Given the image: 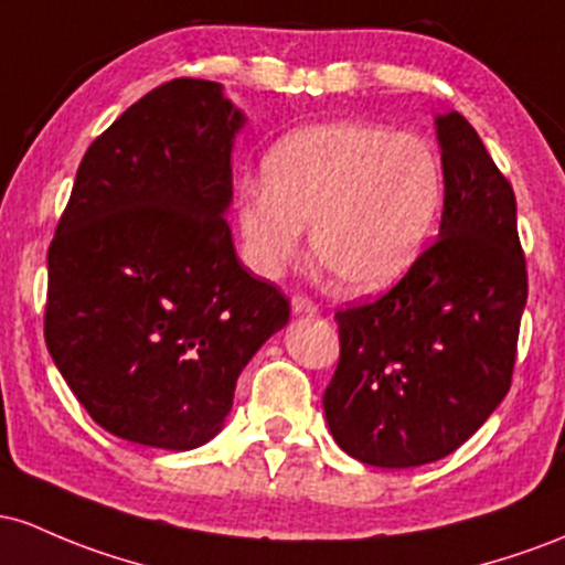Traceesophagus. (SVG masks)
Wrapping results in <instances>:
<instances>
[{
	"label": "esophagus",
	"instance_id": "obj_1",
	"mask_svg": "<svg viewBox=\"0 0 565 565\" xmlns=\"http://www.w3.org/2000/svg\"><path fill=\"white\" fill-rule=\"evenodd\" d=\"M290 309H294L296 317H317V303L312 299H303V296H296L294 303H290Z\"/></svg>",
	"mask_w": 565,
	"mask_h": 565
}]
</instances>
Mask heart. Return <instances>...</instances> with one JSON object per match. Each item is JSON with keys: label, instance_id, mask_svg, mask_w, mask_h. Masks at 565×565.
I'll return each mask as SVG.
<instances>
[{"label": "heart", "instance_id": "1", "mask_svg": "<svg viewBox=\"0 0 565 565\" xmlns=\"http://www.w3.org/2000/svg\"><path fill=\"white\" fill-rule=\"evenodd\" d=\"M262 179L237 200L248 264L277 277L299 256L303 226L312 224L317 264L354 296L379 294L411 275L446 200L435 146L365 119L290 132L269 149Z\"/></svg>", "mask_w": 565, "mask_h": 565}]
</instances>
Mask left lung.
Here are the masks:
<instances>
[{"label": "left lung", "mask_w": 565, "mask_h": 565, "mask_svg": "<svg viewBox=\"0 0 565 565\" xmlns=\"http://www.w3.org/2000/svg\"><path fill=\"white\" fill-rule=\"evenodd\" d=\"M446 200L437 239L390 294L335 315L322 395L341 451L384 470L443 459L504 401L529 296L518 207L475 128L435 114Z\"/></svg>", "instance_id": "8db88e82"}]
</instances>
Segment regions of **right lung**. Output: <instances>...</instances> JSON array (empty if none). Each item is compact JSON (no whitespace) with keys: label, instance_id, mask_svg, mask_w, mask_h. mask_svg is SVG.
<instances>
[{"label":"right lung","instance_id":"right-lung-1","mask_svg":"<svg viewBox=\"0 0 565 565\" xmlns=\"http://www.w3.org/2000/svg\"><path fill=\"white\" fill-rule=\"evenodd\" d=\"M245 122L218 82L173 79L82 157L47 253L44 341L87 414L122 440H213L243 367L290 317L226 224Z\"/></svg>","mask_w":565,"mask_h":565}]
</instances>
